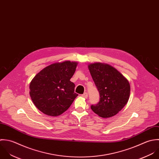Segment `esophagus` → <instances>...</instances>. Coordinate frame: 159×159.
<instances>
[{
	"mask_svg": "<svg viewBox=\"0 0 159 159\" xmlns=\"http://www.w3.org/2000/svg\"><path fill=\"white\" fill-rule=\"evenodd\" d=\"M82 96H83V98H88V93H84V94L82 95Z\"/></svg>",
	"mask_w": 159,
	"mask_h": 159,
	"instance_id": "34e87169",
	"label": "esophagus"
}]
</instances>
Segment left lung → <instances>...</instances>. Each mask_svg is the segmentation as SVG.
<instances>
[{
  "mask_svg": "<svg viewBox=\"0 0 159 159\" xmlns=\"http://www.w3.org/2000/svg\"><path fill=\"white\" fill-rule=\"evenodd\" d=\"M88 69L100 94L99 103L91 106L92 110L102 118L116 115L129 100V81L116 68L107 63H90Z\"/></svg>",
  "mask_w": 159,
  "mask_h": 159,
  "instance_id": "obj_1",
  "label": "left lung"
}]
</instances>
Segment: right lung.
Wrapping results in <instances>:
<instances>
[{
    "label": "right lung",
    "instance_id": "right-lung-1",
    "mask_svg": "<svg viewBox=\"0 0 159 159\" xmlns=\"http://www.w3.org/2000/svg\"><path fill=\"white\" fill-rule=\"evenodd\" d=\"M77 61L66 60L52 63L40 71L31 80L30 95L41 111L49 115H60L71 105L78 96L75 85L70 81Z\"/></svg>",
    "mask_w": 159,
    "mask_h": 159
}]
</instances>
